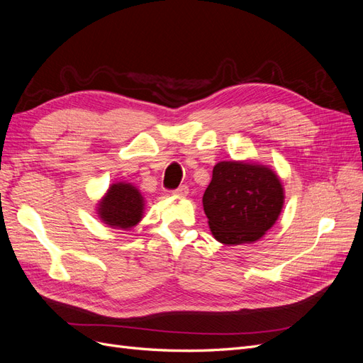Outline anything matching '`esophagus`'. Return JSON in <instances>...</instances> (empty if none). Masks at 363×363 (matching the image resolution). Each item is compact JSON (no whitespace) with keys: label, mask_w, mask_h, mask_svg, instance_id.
<instances>
[{"label":"esophagus","mask_w":363,"mask_h":363,"mask_svg":"<svg viewBox=\"0 0 363 363\" xmlns=\"http://www.w3.org/2000/svg\"><path fill=\"white\" fill-rule=\"evenodd\" d=\"M188 192H189V188L186 184H183V186H180V188L172 191L174 195H179V196H186V195H188Z\"/></svg>","instance_id":"obj_1"}]
</instances>
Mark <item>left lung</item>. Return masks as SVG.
I'll list each match as a JSON object with an SVG mask.
<instances>
[{
    "label": "left lung",
    "mask_w": 363,
    "mask_h": 363,
    "mask_svg": "<svg viewBox=\"0 0 363 363\" xmlns=\"http://www.w3.org/2000/svg\"><path fill=\"white\" fill-rule=\"evenodd\" d=\"M284 192L277 174L252 162H219L203 195L215 239L225 245L256 242L276 224Z\"/></svg>",
    "instance_id": "obj_1"
}]
</instances>
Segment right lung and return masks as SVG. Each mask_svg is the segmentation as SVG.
<instances>
[{
    "mask_svg": "<svg viewBox=\"0 0 363 363\" xmlns=\"http://www.w3.org/2000/svg\"><path fill=\"white\" fill-rule=\"evenodd\" d=\"M144 196L130 183H115L98 204L101 221L113 228L135 227L144 213Z\"/></svg>",
    "mask_w": 363,
    "mask_h": 363,
    "instance_id": "obj_1",
    "label": "right lung"
}]
</instances>
